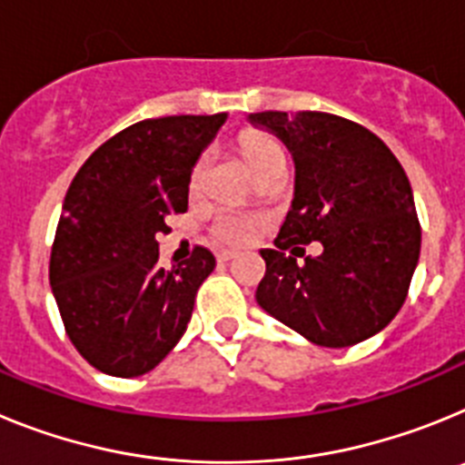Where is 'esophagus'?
I'll use <instances>...</instances> for the list:
<instances>
[{"mask_svg":"<svg viewBox=\"0 0 465 465\" xmlns=\"http://www.w3.org/2000/svg\"><path fill=\"white\" fill-rule=\"evenodd\" d=\"M237 253L235 252H219L216 253V261L219 262H230V261H235Z\"/></svg>","mask_w":465,"mask_h":465,"instance_id":"34e87169","label":"esophagus"}]
</instances>
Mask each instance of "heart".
<instances>
[{"mask_svg": "<svg viewBox=\"0 0 465 465\" xmlns=\"http://www.w3.org/2000/svg\"><path fill=\"white\" fill-rule=\"evenodd\" d=\"M242 151H244V158L252 167V172L261 170L262 165H268L270 160L283 158V149L279 146L274 139L265 137V134H246L242 139ZM204 170H207V158H203L195 165L191 176V188H200L204 179ZM258 230V219L253 216H246L240 212H223L216 216L212 225L213 237L225 246H244L253 240Z\"/></svg>", "mask_w": 465, "mask_h": 465, "instance_id": "b5f03b06", "label": "heart"}]
</instances>
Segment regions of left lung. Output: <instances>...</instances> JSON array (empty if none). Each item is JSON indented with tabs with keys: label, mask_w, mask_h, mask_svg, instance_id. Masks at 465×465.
Wrapping results in <instances>:
<instances>
[{
	"label": "left lung",
	"mask_w": 465,
	"mask_h": 465,
	"mask_svg": "<svg viewBox=\"0 0 465 465\" xmlns=\"http://www.w3.org/2000/svg\"><path fill=\"white\" fill-rule=\"evenodd\" d=\"M282 139L295 165L293 203L274 249H262L258 305L319 347L342 349L384 331L405 302L421 249L408 174L384 142L322 111L249 114ZM322 241V257L300 243Z\"/></svg>",
	"instance_id": "left-lung-1"
}]
</instances>
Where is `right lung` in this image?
I'll list each match as a JSON object with an SVG mask.
<instances>
[{"label":"right lung","mask_w":465,"mask_h":465,"mask_svg":"<svg viewBox=\"0 0 465 465\" xmlns=\"http://www.w3.org/2000/svg\"><path fill=\"white\" fill-rule=\"evenodd\" d=\"M223 123L225 114L134 123L85 160L64 195L51 289L74 347L106 375L153 371L186 332L197 289L216 268L203 246L160 268L155 235L188 209L193 167Z\"/></svg>","instance_id":"add662e5"}]
</instances>
